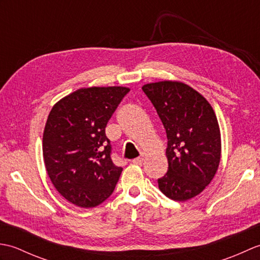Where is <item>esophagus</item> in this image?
I'll list each match as a JSON object with an SVG mask.
<instances>
[{
	"instance_id": "1",
	"label": "esophagus",
	"mask_w": 260,
	"mask_h": 260,
	"mask_svg": "<svg viewBox=\"0 0 260 260\" xmlns=\"http://www.w3.org/2000/svg\"><path fill=\"white\" fill-rule=\"evenodd\" d=\"M143 161H144V154L142 153L140 157H136V158H134L133 161H132V162H133L134 164H139V165H141V164L143 163Z\"/></svg>"
}]
</instances>
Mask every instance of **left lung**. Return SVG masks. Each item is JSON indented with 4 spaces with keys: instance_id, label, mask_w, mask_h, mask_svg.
Wrapping results in <instances>:
<instances>
[{
    "instance_id": "obj_1",
    "label": "left lung",
    "mask_w": 260,
    "mask_h": 260,
    "mask_svg": "<svg viewBox=\"0 0 260 260\" xmlns=\"http://www.w3.org/2000/svg\"><path fill=\"white\" fill-rule=\"evenodd\" d=\"M167 132L169 170L158 189L174 201H186L206 189L221 156L217 116L200 92L181 81L164 80L142 87Z\"/></svg>"
}]
</instances>
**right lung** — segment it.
I'll return each mask as SVG.
<instances>
[{"mask_svg":"<svg viewBox=\"0 0 260 260\" xmlns=\"http://www.w3.org/2000/svg\"><path fill=\"white\" fill-rule=\"evenodd\" d=\"M129 88H80L61 98L43 131L46 170L56 190L80 208H93L112 194L121 169L110 158L105 128Z\"/></svg>","mask_w":260,"mask_h":260,"instance_id":"right-lung-1","label":"right lung"}]
</instances>
